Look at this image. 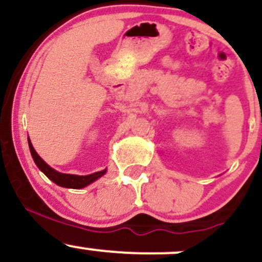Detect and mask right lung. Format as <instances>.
<instances>
[{
    "mask_svg": "<svg viewBox=\"0 0 262 262\" xmlns=\"http://www.w3.org/2000/svg\"><path fill=\"white\" fill-rule=\"evenodd\" d=\"M29 142V148H30V153L31 157H33L34 162L35 165L38 166L39 170L49 179L52 180L54 184H57L58 186L62 187H68V189H82V187L89 186L90 184H92L94 181H96L97 179H100L101 176H104L106 173V168L102 171H97V172L90 173V175H84V176H80V175H71V173H62L58 172L57 170L52 168L40 156L36 153V150L34 149L33 144H31L30 139L28 138Z\"/></svg>",
    "mask_w": 262,
    "mask_h": 262,
    "instance_id": "obj_1",
    "label": "right lung"
}]
</instances>
